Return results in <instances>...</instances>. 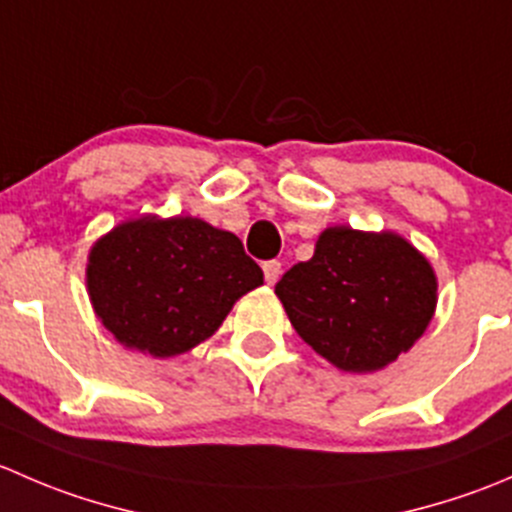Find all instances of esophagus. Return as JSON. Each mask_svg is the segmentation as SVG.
Instances as JSON below:
<instances>
[{
  "label": "esophagus",
  "instance_id": "obj_1",
  "mask_svg": "<svg viewBox=\"0 0 512 512\" xmlns=\"http://www.w3.org/2000/svg\"><path fill=\"white\" fill-rule=\"evenodd\" d=\"M262 272H265V280L267 285H275L282 275V262L280 260H267L262 262Z\"/></svg>",
  "mask_w": 512,
  "mask_h": 512
}]
</instances>
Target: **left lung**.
Instances as JSON below:
<instances>
[{
	"mask_svg": "<svg viewBox=\"0 0 512 512\" xmlns=\"http://www.w3.org/2000/svg\"><path fill=\"white\" fill-rule=\"evenodd\" d=\"M294 332L344 371L394 361L428 327L436 277L426 257L391 232L329 227L314 257L275 287Z\"/></svg>",
	"mask_w": 512,
	"mask_h": 512,
	"instance_id": "left-lung-1",
	"label": "left lung"
}]
</instances>
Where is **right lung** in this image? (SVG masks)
Segmentation results:
<instances>
[{
    "label": "right lung",
    "instance_id": "obj_1",
    "mask_svg": "<svg viewBox=\"0 0 512 512\" xmlns=\"http://www.w3.org/2000/svg\"><path fill=\"white\" fill-rule=\"evenodd\" d=\"M86 282L118 342L175 356L215 334L235 299L262 285V270L232 232L198 218H141L96 242Z\"/></svg>",
    "mask_w": 512,
    "mask_h": 512
}]
</instances>
